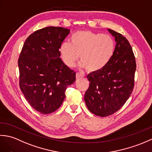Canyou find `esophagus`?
I'll return each instance as SVG.
<instances>
[{
    "label": "esophagus",
    "instance_id": "34e87169",
    "mask_svg": "<svg viewBox=\"0 0 152 152\" xmlns=\"http://www.w3.org/2000/svg\"><path fill=\"white\" fill-rule=\"evenodd\" d=\"M83 77H84V75H83V74L79 72L76 73V79H80L81 78H83Z\"/></svg>",
    "mask_w": 152,
    "mask_h": 152
}]
</instances>
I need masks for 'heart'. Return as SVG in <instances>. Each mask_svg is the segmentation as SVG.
Returning <instances> with one entry per match:
<instances>
[{
  "instance_id": "heart-1",
  "label": "heart",
  "mask_w": 152,
  "mask_h": 152,
  "mask_svg": "<svg viewBox=\"0 0 152 152\" xmlns=\"http://www.w3.org/2000/svg\"><path fill=\"white\" fill-rule=\"evenodd\" d=\"M114 50V41L110 36L89 31L76 32L70 37V43L64 42L59 49L63 62L68 66L75 65L80 56V66L89 72L104 69L111 60Z\"/></svg>"
}]
</instances>
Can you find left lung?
<instances>
[{"label":"left lung","mask_w":152,"mask_h":152,"mask_svg":"<svg viewBox=\"0 0 152 152\" xmlns=\"http://www.w3.org/2000/svg\"><path fill=\"white\" fill-rule=\"evenodd\" d=\"M108 31L115 38L114 53L104 69L89 73L90 82L84 100L89 110L106 117L119 110L133 92L136 61L127 38L117 32Z\"/></svg>","instance_id":"obj_1"}]
</instances>
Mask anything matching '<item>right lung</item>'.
<instances>
[{
    "mask_svg": "<svg viewBox=\"0 0 152 152\" xmlns=\"http://www.w3.org/2000/svg\"><path fill=\"white\" fill-rule=\"evenodd\" d=\"M70 30L48 27L34 32L23 46L18 59L19 87L30 105L42 114L59 108L76 72L61 59L60 46Z\"/></svg>",
    "mask_w": 152,
    "mask_h": 152,
    "instance_id": "add662e5",
    "label": "right lung"
}]
</instances>
